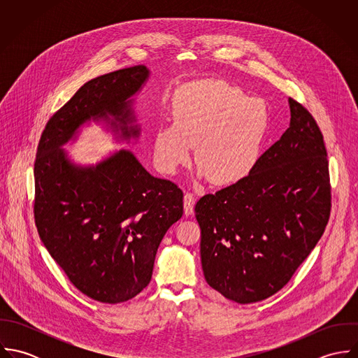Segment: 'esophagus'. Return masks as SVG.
I'll list each match as a JSON object with an SVG mask.
<instances>
[{"label": "esophagus", "instance_id": "esophagus-1", "mask_svg": "<svg viewBox=\"0 0 358 358\" xmlns=\"http://www.w3.org/2000/svg\"><path fill=\"white\" fill-rule=\"evenodd\" d=\"M196 204V199L192 193H186L183 197V209H185V215H192L193 209Z\"/></svg>", "mask_w": 358, "mask_h": 358}]
</instances>
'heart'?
Segmentation results:
<instances>
[{"instance_id": "heart-1", "label": "heart", "mask_w": 358, "mask_h": 358, "mask_svg": "<svg viewBox=\"0 0 358 358\" xmlns=\"http://www.w3.org/2000/svg\"><path fill=\"white\" fill-rule=\"evenodd\" d=\"M267 129L268 111L260 99L224 83L189 87L173 101L172 124L154 132V159L173 173L196 146L200 172L216 185H233L255 168Z\"/></svg>"}]
</instances>
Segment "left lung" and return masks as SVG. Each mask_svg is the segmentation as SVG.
<instances>
[{
    "mask_svg": "<svg viewBox=\"0 0 358 358\" xmlns=\"http://www.w3.org/2000/svg\"><path fill=\"white\" fill-rule=\"evenodd\" d=\"M291 124L252 172L196 204L209 287L237 303L270 298L288 284L321 238L331 213L322 134L289 98Z\"/></svg>",
    "mask_w": 358,
    "mask_h": 358,
    "instance_id": "1",
    "label": "left lung"
}]
</instances>
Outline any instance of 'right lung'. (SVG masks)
Segmentation results:
<instances>
[{"label": "right lung", "mask_w": 358, "mask_h": 358, "mask_svg": "<svg viewBox=\"0 0 358 358\" xmlns=\"http://www.w3.org/2000/svg\"><path fill=\"white\" fill-rule=\"evenodd\" d=\"M149 70L139 64L85 83L45 125L34 162L37 231L70 282L88 298L121 303L150 282L166 230L183 215V192L152 176L129 150L95 166L74 165L62 146L92 120L138 138L131 99Z\"/></svg>", "instance_id": "right-lung-1"}]
</instances>
